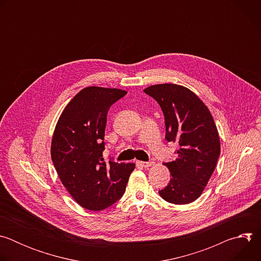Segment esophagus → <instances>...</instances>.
Listing matches in <instances>:
<instances>
[{
    "label": "esophagus",
    "instance_id": "34e87169",
    "mask_svg": "<svg viewBox=\"0 0 261 261\" xmlns=\"http://www.w3.org/2000/svg\"><path fill=\"white\" fill-rule=\"evenodd\" d=\"M138 164L144 168H147L150 167L152 165H154V162H143V161H138Z\"/></svg>",
    "mask_w": 261,
    "mask_h": 261
}]
</instances>
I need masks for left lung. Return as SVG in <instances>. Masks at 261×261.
Masks as SVG:
<instances>
[{
  "instance_id": "8db88e82",
  "label": "left lung",
  "mask_w": 261,
  "mask_h": 261,
  "mask_svg": "<svg viewBox=\"0 0 261 261\" xmlns=\"http://www.w3.org/2000/svg\"><path fill=\"white\" fill-rule=\"evenodd\" d=\"M160 105L167 141L176 142L177 159L165 163L170 181L159 191L167 202L187 204L204 190L220 156V137L204 103L189 89L174 84L151 86L143 90Z\"/></svg>"
}]
</instances>
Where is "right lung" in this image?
Wrapping results in <instances>:
<instances>
[{
	"mask_svg": "<svg viewBox=\"0 0 261 261\" xmlns=\"http://www.w3.org/2000/svg\"><path fill=\"white\" fill-rule=\"evenodd\" d=\"M126 91L88 87L67 104L51 140L58 175L80 205L101 211L124 194L134 163L105 162L104 134L108 109Z\"/></svg>",
	"mask_w": 261,
	"mask_h": 261,
	"instance_id": "add662e5",
	"label": "right lung"
}]
</instances>
